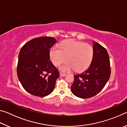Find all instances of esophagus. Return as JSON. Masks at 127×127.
<instances>
[{"label": "esophagus", "instance_id": "esophagus-1", "mask_svg": "<svg viewBox=\"0 0 127 127\" xmlns=\"http://www.w3.org/2000/svg\"><path fill=\"white\" fill-rule=\"evenodd\" d=\"M66 76V74H64V73H60V76L61 77H64Z\"/></svg>", "mask_w": 127, "mask_h": 127}]
</instances>
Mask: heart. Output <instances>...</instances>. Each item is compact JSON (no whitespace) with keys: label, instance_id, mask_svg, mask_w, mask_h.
<instances>
[{"label":"heart","instance_id":"b5f03b06","mask_svg":"<svg viewBox=\"0 0 127 127\" xmlns=\"http://www.w3.org/2000/svg\"><path fill=\"white\" fill-rule=\"evenodd\" d=\"M93 56L94 49L91 45L74 39L64 40L60 44V49L53 46L50 50L51 61L55 65H61L66 59L68 61L59 68L62 72L74 69L77 72L84 71L91 64Z\"/></svg>","mask_w":127,"mask_h":127}]
</instances>
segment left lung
Listing matches in <instances>:
<instances>
[{"label":"left lung","instance_id":"left-lung-1","mask_svg":"<svg viewBox=\"0 0 127 127\" xmlns=\"http://www.w3.org/2000/svg\"><path fill=\"white\" fill-rule=\"evenodd\" d=\"M93 59L89 68L81 74L74 75L71 86L72 93L77 97L87 98L101 91L110 76L109 54L104 47L93 41Z\"/></svg>","mask_w":127,"mask_h":127}]
</instances>
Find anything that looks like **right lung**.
I'll list each match as a JSON object with an SVG mask.
<instances>
[{"label":"right lung","instance_id":"obj_1","mask_svg":"<svg viewBox=\"0 0 127 127\" xmlns=\"http://www.w3.org/2000/svg\"><path fill=\"white\" fill-rule=\"evenodd\" d=\"M57 42L54 37L35 38L20 51L17 76L24 89L33 95L45 97L54 89L59 73L50 61V50Z\"/></svg>","mask_w":127,"mask_h":127}]
</instances>
